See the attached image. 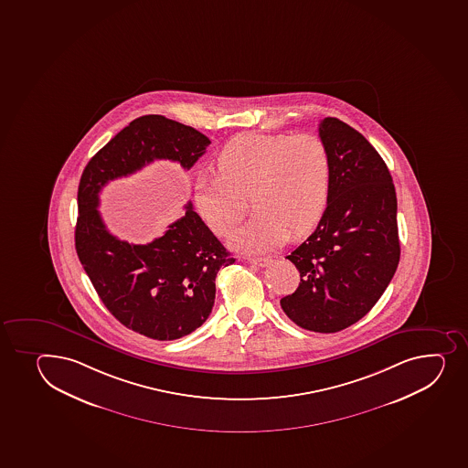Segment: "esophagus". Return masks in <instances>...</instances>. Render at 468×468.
<instances>
[{
    "mask_svg": "<svg viewBox=\"0 0 468 468\" xmlns=\"http://www.w3.org/2000/svg\"><path fill=\"white\" fill-rule=\"evenodd\" d=\"M249 262L256 267H269L271 264V258H249Z\"/></svg>",
    "mask_w": 468,
    "mask_h": 468,
    "instance_id": "esophagus-1",
    "label": "esophagus"
}]
</instances>
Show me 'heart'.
Returning a JSON list of instances; mask_svg holds the SVG:
<instances>
[{
    "mask_svg": "<svg viewBox=\"0 0 468 468\" xmlns=\"http://www.w3.org/2000/svg\"><path fill=\"white\" fill-rule=\"evenodd\" d=\"M218 174L195 184V207L204 224L227 237L246 213L247 197L256 213L235 231L230 246L265 253L312 230L327 207L332 158L325 143L312 133H241L217 158Z\"/></svg>",
    "mask_w": 468,
    "mask_h": 468,
    "instance_id": "1",
    "label": "heart"
}]
</instances>
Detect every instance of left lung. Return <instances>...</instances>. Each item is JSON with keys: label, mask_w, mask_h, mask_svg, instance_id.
Here are the masks:
<instances>
[{"label": "left lung", "mask_w": 468, "mask_h": 468, "mask_svg": "<svg viewBox=\"0 0 468 468\" xmlns=\"http://www.w3.org/2000/svg\"><path fill=\"white\" fill-rule=\"evenodd\" d=\"M319 138L332 158L327 207L287 260L301 282L281 307L299 327L335 333L364 318L399 264L395 184L381 154L353 127L324 118Z\"/></svg>", "instance_id": "obj_1"}]
</instances>
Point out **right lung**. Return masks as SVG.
<instances>
[{
    "instance_id": "1",
    "label": "right lung",
    "mask_w": 468,
    "mask_h": 468,
    "mask_svg": "<svg viewBox=\"0 0 468 468\" xmlns=\"http://www.w3.org/2000/svg\"><path fill=\"white\" fill-rule=\"evenodd\" d=\"M210 140L201 132L161 115L132 121L82 172L78 187L75 249L107 310L122 325L158 341H174L201 327L215 303V278L235 258L186 204L183 218L149 244L121 241L98 212L109 181L170 159L193 167Z\"/></svg>"
}]
</instances>
